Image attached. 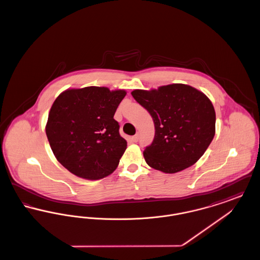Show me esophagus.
I'll return each instance as SVG.
<instances>
[{"mask_svg": "<svg viewBox=\"0 0 260 260\" xmlns=\"http://www.w3.org/2000/svg\"><path fill=\"white\" fill-rule=\"evenodd\" d=\"M137 140H138V135H136V136H134L132 137V141H133V142H137Z\"/></svg>", "mask_w": 260, "mask_h": 260, "instance_id": "34e87169", "label": "esophagus"}]
</instances>
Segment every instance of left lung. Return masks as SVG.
I'll list each match as a JSON object with an SVG mask.
<instances>
[{
	"mask_svg": "<svg viewBox=\"0 0 260 260\" xmlns=\"http://www.w3.org/2000/svg\"><path fill=\"white\" fill-rule=\"evenodd\" d=\"M134 99L150 113L155 136L143 156L149 167L175 173L193 166L215 134V111L209 98L195 87L173 84L158 89H135Z\"/></svg>",
	"mask_w": 260,
	"mask_h": 260,
	"instance_id": "8db88e82",
	"label": "left lung"
}]
</instances>
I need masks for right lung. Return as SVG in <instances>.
I'll list each match as a JSON object with an SVG mask.
<instances>
[{"instance_id": "right-lung-1", "label": "right lung", "mask_w": 260, "mask_h": 260, "mask_svg": "<svg viewBox=\"0 0 260 260\" xmlns=\"http://www.w3.org/2000/svg\"><path fill=\"white\" fill-rule=\"evenodd\" d=\"M124 89H66L50 108L46 134L55 158L75 175L98 180L111 174L126 149L115 112Z\"/></svg>"}]
</instances>
